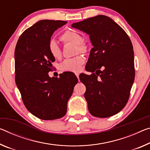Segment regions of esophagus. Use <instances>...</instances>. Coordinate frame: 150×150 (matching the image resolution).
Listing matches in <instances>:
<instances>
[{
  "label": "esophagus",
  "instance_id": "1",
  "mask_svg": "<svg viewBox=\"0 0 150 150\" xmlns=\"http://www.w3.org/2000/svg\"><path fill=\"white\" fill-rule=\"evenodd\" d=\"M75 75L77 76V77L78 78V79H79V73H75Z\"/></svg>",
  "mask_w": 150,
  "mask_h": 150
}]
</instances>
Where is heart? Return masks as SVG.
I'll use <instances>...</instances> for the list:
<instances>
[{"mask_svg": "<svg viewBox=\"0 0 150 150\" xmlns=\"http://www.w3.org/2000/svg\"><path fill=\"white\" fill-rule=\"evenodd\" d=\"M61 40L64 43H71L75 45L76 53L85 54L88 51V46L83 41V37L79 33L74 30H67L61 36ZM48 49L50 54L54 59L61 58L62 51L60 47L54 40H51L48 44ZM85 62V59L82 55H78L75 57L67 59L60 64L61 70L69 72H79Z\"/></svg>", "mask_w": 150, "mask_h": 150, "instance_id": "heart-1", "label": "heart"}]
</instances>
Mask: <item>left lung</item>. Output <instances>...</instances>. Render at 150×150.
<instances>
[{
    "mask_svg": "<svg viewBox=\"0 0 150 150\" xmlns=\"http://www.w3.org/2000/svg\"><path fill=\"white\" fill-rule=\"evenodd\" d=\"M89 35L93 47L81 74L88 109L97 117L115 115L126 105L135 78L134 54L129 36L111 18L97 15L72 24Z\"/></svg>",
    "mask_w": 150,
    "mask_h": 150,
    "instance_id": "left-lung-1",
    "label": "left lung"
}]
</instances>
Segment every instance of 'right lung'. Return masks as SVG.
Segmentation results:
<instances>
[{
  "label": "right lung",
  "instance_id": "add662e5",
  "mask_svg": "<svg viewBox=\"0 0 150 150\" xmlns=\"http://www.w3.org/2000/svg\"><path fill=\"white\" fill-rule=\"evenodd\" d=\"M67 23L64 21L41 20L24 31L15 51V82L26 108L43 120L63 117L78 79L71 73L49 77L55 59L48 49L53 33Z\"/></svg>",
  "mask_w": 150,
  "mask_h": 150
}]
</instances>
